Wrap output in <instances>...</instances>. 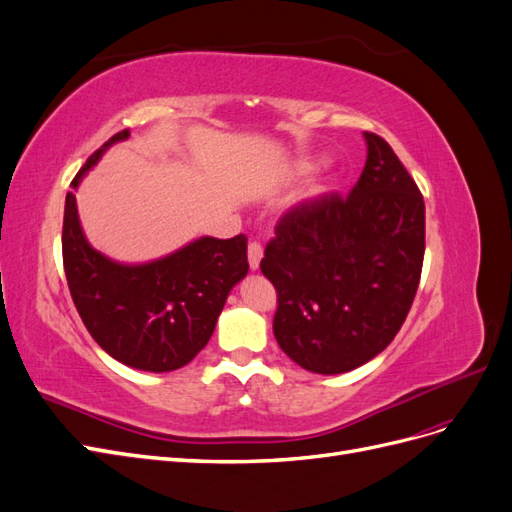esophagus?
<instances>
[{"label": "esophagus", "instance_id": "1", "mask_svg": "<svg viewBox=\"0 0 512 512\" xmlns=\"http://www.w3.org/2000/svg\"><path fill=\"white\" fill-rule=\"evenodd\" d=\"M260 260H262V245L258 241H252L247 245V262H250L252 271H258Z\"/></svg>", "mask_w": 512, "mask_h": 512}]
</instances>
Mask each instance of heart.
Listing matches in <instances>:
<instances>
[{
    "mask_svg": "<svg viewBox=\"0 0 512 512\" xmlns=\"http://www.w3.org/2000/svg\"><path fill=\"white\" fill-rule=\"evenodd\" d=\"M307 168H312V164H309V162H301V164H299V170H307ZM318 192H322L320 185L314 190V194H318Z\"/></svg>",
    "mask_w": 512,
    "mask_h": 512,
    "instance_id": "obj_1",
    "label": "heart"
}]
</instances>
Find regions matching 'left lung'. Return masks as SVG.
Masks as SVG:
<instances>
[{
	"mask_svg": "<svg viewBox=\"0 0 512 512\" xmlns=\"http://www.w3.org/2000/svg\"><path fill=\"white\" fill-rule=\"evenodd\" d=\"M363 136L367 160L350 194L290 209L260 262L277 290V344L324 376L361 367L393 342L423 269V196L391 145Z\"/></svg>",
	"mask_w": 512,
	"mask_h": 512,
	"instance_id": "8db88e82",
	"label": "left lung"
}]
</instances>
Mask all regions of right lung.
I'll return each mask as SVG.
<instances>
[{
  "instance_id": "obj_1",
  "label": "right lung",
  "mask_w": 512,
  "mask_h": 512,
  "mask_svg": "<svg viewBox=\"0 0 512 512\" xmlns=\"http://www.w3.org/2000/svg\"><path fill=\"white\" fill-rule=\"evenodd\" d=\"M130 130L106 141L70 183L76 192L104 151L128 141ZM74 192L64 209V269L83 324L115 361L143 371H175L207 346L230 290L247 275V239L198 237L173 254L117 262L87 241Z\"/></svg>"
}]
</instances>
